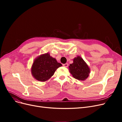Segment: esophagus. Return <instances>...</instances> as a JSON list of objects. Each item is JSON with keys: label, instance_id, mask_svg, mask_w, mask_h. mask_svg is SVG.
<instances>
[{"label": "esophagus", "instance_id": "34e87169", "mask_svg": "<svg viewBox=\"0 0 122 122\" xmlns=\"http://www.w3.org/2000/svg\"><path fill=\"white\" fill-rule=\"evenodd\" d=\"M62 66H63L64 67L67 68L68 67V64H63V65H62Z\"/></svg>", "mask_w": 122, "mask_h": 122}]
</instances>
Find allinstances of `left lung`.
Masks as SVG:
<instances>
[{"mask_svg": "<svg viewBox=\"0 0 122 122\" xmlns=\"http://www.w3.org/2000/svg\"><path fill=\"white\" fill-rule=\"evenodd\" d=\"M69 71L74 78L79 80H86L89 76L90 69L80 56L73 59V64L69 66Z\"/></svg>", "mask_w": 122, "mask_h": 122, "instance_id": "8db88e82", "label": "left lung"}]
</instances>
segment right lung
Masks as SVG:
<instances>
[{"label":"right lung","instance_id":"add662e5","mask_svg":"<svg viewBox=\"0 0 122 122\" xmlns=\"http://www.w3.org/2000/svg\"><path fill=\"white\" fill-rule=\"evenodd\" d=\"M62 66L56 59L51 57L48 53L36 57L31 67V72L34 78L40 81H45L52 77L55 71Z\"/></svg>","mask_w":122,"mask_h":122}]
</instances>
